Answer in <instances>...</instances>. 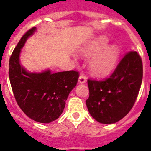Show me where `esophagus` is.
I'll return each mask as SVG.
<instances>
[{"instance_id":"obj_1","label":"esophagus","mask_w":151,"mask_h":151,"mask_svg":"<svg viewBox=\"0 0 151 151\" xmlns=\"http://www.w3.org/2000/svg\"><path fill=\"white\" fill-rule=\"evenodd\" d=\"M85 82H86V76H85V74L82 73V74L80 75L79 78H78V82H79V83L83 84L85 83Z\"/></svg>"}]
</instances>
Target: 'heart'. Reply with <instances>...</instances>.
<instances>
[{
  "instance_id": "b5f03b06",
  "label": "heart",
  "mask_w": 151,
  "mask_h": 151,
  "mask_svg": "<svg viewBox=\"0 0 151 151\" xmlns=\"http://www.w3.org/2000/svg\"><path fill=\"white\" fill-rule=\"evenodd\" d=\"M108 39L105 36H100L92 41L85 49L83 54L92 56L97 53L89 63L91 72L97 76L108 75L116 65L119 56V50L116 45L106 47Z\"/></svg>"
}]
</instances>
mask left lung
Instances as JSON below:
<instances>
[{"mask_svg":"<svg viewBox=\"0 0 151 151\" xmlns=\"http://www.w3.org/2000/svg\"><path fill=\"white\" fill-rule=\"evenodd\" d=\"M143 78L141 56L132 50L122 57L109 78L88 79V110L97 122L115 123L127 115L138 97Z\"/></svg>","mask_w":151,"mask_h":151,"instance_id":"left-lung-1","label":"left lung"}]
</instances>
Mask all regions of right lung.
Segmentation results:
<instances>
[{
	"label": "right lung",
	"instance_id": "add662e5",
	"mask_svg": "<svg viewBox=\"0 0 151 151\" xmlns=\"http://www.w3.org/2000/svg\"><path fill=\"white\" fill-rule=\"evenodd\" d=\"M35 29L33 27L27 31L13 50L9 63V78L17 104L23 113L36 122L49 123L59 118L63 111L69 94L78 82L79 73L26 72L19 63V54Z\"/></svg>",
	"mask_w": 151,
	"mask_h": 151
}]
</instances>
